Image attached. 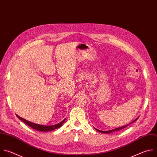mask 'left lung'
<instances>
[{
  "instance_id": "obj_1",
  "label": "left lung",
  "mask_w": 157,
  "mask_h": 157,
  "mask_svg": "<svg viewBox=\"0 0 157 157\" xmlns=\"http://www.w3.org/2000/svg\"><path fill=\"white\" fill-rule=\"evenodd\" d=\"M137 119H138V117H137V119H136L134 121H132L131 123H132V122H135V121H136ZM131 123H130V124H131ZM130 124H128V125H126V126H124L121 127V128H116V129H112V130H111V131H100V130H98V129H96V130H97V131H98V132H101V133H104V134H109V133H111V132H114V131H117L121 130V129H122L125 128H126V127H127L128 126H129V125Z\"/></svg>"
}]
</instances>
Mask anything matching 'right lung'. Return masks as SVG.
<instances>
[{"label": "right lung", "instance_id": "right-lung-1", "mask_svg": "<svg viewBox=\"0 0 157 157\" xmlns=\"http://www.w3.org/2000/svg\"><path fill=\"white\" fill-rule=\"evenodd\" d=\"M17 116L21 121H23L24 123H25L28 126H29V127L32 128L33 129H35V130L39 131H42V132H47V131H53L54 129H58L59 128L63 123L65 122L66 119H64L62 122H60L59 124H57L56 125H53V126H43V125H40V124H37L33 122H29L20 116H18V115H17Z\"/></svg>", "mask_w": 157, "mask_h": 157}]
</instances>
